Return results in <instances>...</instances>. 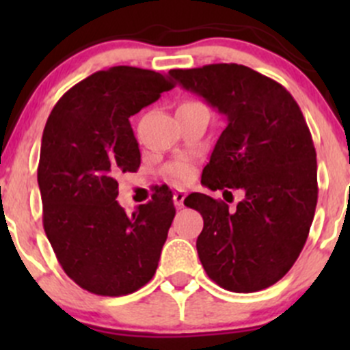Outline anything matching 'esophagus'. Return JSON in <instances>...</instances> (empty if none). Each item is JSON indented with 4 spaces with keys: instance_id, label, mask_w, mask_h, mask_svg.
I'll list each match as a JSON object with an SVG mask.
<instances>
[{
    "instance_id": "34e87169",
    "label": "esophagus",
    "mask_w": 350,
    "mask_h": 350,
    "mask_svg": "<svg viewBox=\"0 0 350 350\" xmlns=\"http://www.w3.org/2000/svg\"><path fill=\"white\" fill-rule=\"evenodd\" d=\"M185 198H186V191L183 188H176L174 195H172V201L178 208H181L185 204Z\"/></svg>"
}]
</instances>
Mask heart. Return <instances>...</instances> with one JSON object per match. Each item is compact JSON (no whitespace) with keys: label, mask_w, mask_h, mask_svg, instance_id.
<instances>
[{"label":"heart","mask_w":350,"mask_h":350,"mask_svg":"<svg viewBox=\"0 0 350 350\" xmlns=\"http://www.w3.org/2000/svg\"><path fill=\"white\" fill-rule=\"evenodd\" d=\"M169 174L174 179H178V181H186V179H189V176H191V169L188 167V164L179 162V164H174L169 167Z\"/></svg>","instance_id":"heart-1"}]
</instances>
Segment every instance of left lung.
<instances>
[{
  "label": "left lung",
  "instance_id": "obj_1",
  "mask_svg": "<svg viewBox=\"0 0 350 350\" xmlns=\"http://www.w3.org/2000/svg\"><path fill=\"white\" fill-rule=\"evenodd\" d=\"M169 74L227 118L201 185L245 193L235 211L203 193L185 200L203 217L201 264L228 291L269 288L298 259L319 198L317 152L301 109L280 83L241 64Z\"/></svg>",
  "mask_w": 350,
  "mask_h": 350
}]
</instances>
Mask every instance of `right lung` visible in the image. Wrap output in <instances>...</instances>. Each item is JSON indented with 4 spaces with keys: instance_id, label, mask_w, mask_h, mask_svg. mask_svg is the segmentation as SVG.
<instances>
[{
    "instance_id": "right-lung-1",
    "label": "right lung",
    "mask_w": 350,
    "mask_h": 350,
    "mask_svg": "<svg viewBox=\"0 0 350 350\" xmlns=\"http://www.w3.org/2000/svg\"><path fill=\"white\" fill-rule=\"evenodd\" d=\"M172 88L155 70L109 67L70 88L45 123L37 171L45 235L67 276L94 295H130L157 269L176 215L171 189L126 215L116 179L140 165L129 118Z\"/></svg>"
}]
</instances>
